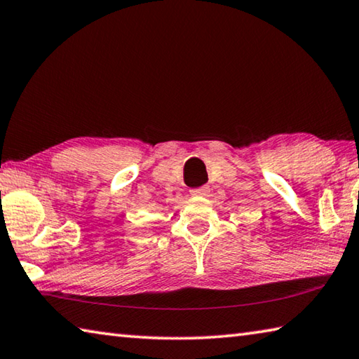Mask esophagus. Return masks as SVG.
Wrapping results in <instances>:
<instances>
[{"instance_id":"1","label":"esophagus","mask_w":359,"mask_h":359,"mask_svg":"<svg viewBox=\"0 0 359 359\" xmlns=\"http://www.w3.org/2000/svg\"><path fill=\"white\" fill-rule=\"evenodd\" d=\"M207 193H208V188H207V187L194 188V190H191L193 196H207Z\"/></svg>"}]
</instances>
